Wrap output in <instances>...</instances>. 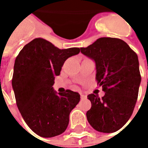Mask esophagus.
<instances>
[{
  "instance_id": "esophagus-1",
  "label": "esophagus",
  "mask_w": 148,
  "mask_h": 148,
  "mask_svg": "<svg viewBox=\"0 0 148 148\" xmlns=\"http://www.w3.org/2000/svg\"><path fill=\"white\" fill-rule=\"evenodd\" d=\"M87 98V96H85V95H82V94H81V100H83V99H86Z\"/></svg>"
}]
</instances>
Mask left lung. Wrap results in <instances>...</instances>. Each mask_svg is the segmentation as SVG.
Listing matches in <instances>:
<instances>
[{
	"label": "left lung",
	"instance_id": "8db88e82",
	"mask_svg": "<svg viewBox=\"0 0 148 148\" xmlns=\"http://www.w3.org/2000/svg\"><path fill=\"white\" fill-rule=\"evenodd\" d=\"M81 52L92 59L96 80L105 95H88L91 108L86 115L94 129L103 133L118 131L130 119L138 100L141 77L137 53L124 40L101 38Z\"/></svg>",
	"mask_w": 148,
	"mask_h": 148
}]
</instances>
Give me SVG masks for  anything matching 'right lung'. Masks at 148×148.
<instances>
[{
	"label": "right lung",
	"instance_id": "1",
	"mask_svg": "<svg viewBox=\"0 0 148 148\" xmlns=\"http://www.w3.org/2000/svg\"><path fill=\"white\" fill-rule=\"evenodd\" d=\"M78 47L59 49L51 42L35 38L15 59L12 87L16 103L27 126L43 138L58 136L67 129L70 113L80 101L71 90L57 93L52 86L67 58Z\"/></svg>",
	"mask_w": 148,
	"mask_h": 148
}]
</instances>
